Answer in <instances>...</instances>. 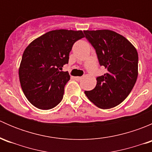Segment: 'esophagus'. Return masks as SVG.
I'll use <instances>...</instances> for the list:
<instances>
[{"instance_id":"1","label":"esophagus","mask_w":152,"mask_h":152,"mask_svg":"<svg viewBox=\"0 0 152 152\" xmlns=\"http://www.w3.org/2000/svg\"><path fill=\"white\" fill-rule=\"evenodd\" d=\"M82 78L80 77V76H76V77H75V79H76V81H81L82 80Z\"/></svg>"}]
</instances>
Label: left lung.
Instances as JSON below:
<instances>
[{
  "label": "left lung",
  "instance_id": "left-lung-1",
  "mask_svg": "<svg viewBox=\"0 0 152 152\" xmlns=\"http://www.w3.org/2000/svg\"><path fill=\"white\" fill-rule=\"evenodd\" d=\"M84 33L96 50L100 65L107 70L96 78V87L85 93L96 107L113 108L125 100L137 81V50L126 38L113 31L87 30Z\"/></svg>",
  "mask_w": 152,
  "mask_h": 152
}]
</instances>
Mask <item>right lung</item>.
Instances as JSON below:
<instances>
[{"label": "right lung", "mask_w": 152, "mask_h": 152, "mask_svg": "<svg viewBox=\"0 0 152 152\" xmlns=\"http://www.w3.org/2000/svg\"><path fill=\"white\" fill-rule=\"evenodd\" d=\"M85 37L82 31L59 29L44 34L25 49L19 67L21 87L28 102L40 110H50L62 100L70 80L61 71L68 63L73 44Z\"/></svg>", "instance_id": "right-lung-1"}]
</instances>
